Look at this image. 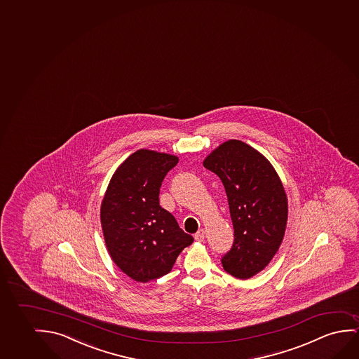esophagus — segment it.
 Here are the masks:
<instances>
[{
    "label": "esophagus",
    "instance_id": "obj_1",
    "mask_svg": "<svg viewBox=\"0 0 359 359\" xmlns=\"http://www.w3.org/2000/svg\"><path fill=\"white\" fill-rule=\"evenodd\" d=\"M204 238H205V231L203 230V229H201V230H198L197 233L194 235V238L197 240V241H204Z\"/></svg>",
    "mask_w": 359,
    "mask_h": 359
}]
</instances>
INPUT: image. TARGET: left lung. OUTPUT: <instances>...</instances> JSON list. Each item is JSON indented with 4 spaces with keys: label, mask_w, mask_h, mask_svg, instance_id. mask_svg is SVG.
Returning <instances> with one entry per match:
<instances>
[{
    "label": "left lung",
    "mask_w": 359,
    "mask_h": 359,
    "mask_svg": "<svg viewBox=\"0 0 359 359\" xmlns=\"http://www.w3.org/2000/svg\"><path fill=\"white\" fill-rule=\"evenodd\" d=\"M203 165L222 180L233 220L235 238L222 267L248 279L267 267L283 241L288 220L283 184L271 162L240 140L222 142Z\"/></svg>",
    "instance_id": "obj_1"
}]
</instances>
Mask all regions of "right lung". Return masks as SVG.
Wrapping results in <instances>:
<instances>
[{
  "label": "right lung",
  "instance_id": "right-lung-1",
  "mask_svg": "<svg viewBox=\"0 0 359 359\" xmlns=\"http://www.w3.org/2000/svg\"><path fill=\"white\" fill-rule=\"evenodd\" d=\"M177 162L175 155L137 150L116 168L102 201L108 252L121 272L140 283L171 272L193 243L158 201L162 181Z\"/></svg>",
  "mask_w": 359,
  "mask_h": 359
}]
</instances>
